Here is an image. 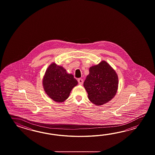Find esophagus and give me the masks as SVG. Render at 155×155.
<instances>
[{
  "instance_id": "34e87169",
  "label": "esophagus",
  "mask_w": 155,
  "mask_h": 155,
  "mask_svg": "<svg viewBox=\"0 0 155 155\" xmlns=\"http://www.w3.org/2000/svg\"><path fill=\"white\" fill-rule=\"evenodd\" d=\"M78 81L79 82V84L80 85H82V84H83V82H84V80H83L82 79L80 78V79H78Z\"/></svg>"
}]
</instances>
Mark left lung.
Listing matches in <instances>:
<instances>
[{
	"label": "left lung",
	"instance_id": "1",
	"mask_svg": "<svg viewBox=\"0 0 155 155\" xmlns=\"http://www.w3.org/2000/svg\"><path fill=\"white\" fill-rule=\"evenodd\" d=\"M118 85L117 74L105 61L90 67L89 74L84 82L90 101L97 106L102 105L113 99Z\"/></svg>",
	"mask_w": 155,
	"mask_h": 155
}]
</instances>
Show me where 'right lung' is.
Here are the masks:
<instances>
[{"label":"right lung","mask_w":155,"mask_h":155,"mask_svg":"<svg viewBox=\"0 0 155 155\" xmlns=\"http://www.w3.org/2000/svg\"><path fill=\"white\" fill-rule=\"evenodd\" d=\"M78 83L73 75L68 74L63 66L54 63L48 68L43 79L45 92L53 100L58 102L66 100Z\"/></svg>","instance_id":"obj_1"}]
</instances>
